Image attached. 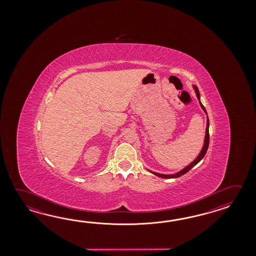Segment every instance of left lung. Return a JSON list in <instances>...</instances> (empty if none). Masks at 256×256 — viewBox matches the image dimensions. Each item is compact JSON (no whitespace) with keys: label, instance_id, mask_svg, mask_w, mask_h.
Here are the masks:
<instances>
[{"label":"left lung","instance_id":"left-lung-1","mask_svg":"<svg viewBox=\"0 0 256 256\" xmlns=\"http://www.w3.org/2000/svg\"><path fill=\"white\" fill-rule=\"evenodd\" d=\"M195 92H196V95L198 98L200 100V92H198V88L195 86ZM200 106H202V109L205 110V112L207 114V112H206V109H205V107L202 105V102H200ZM208 120L207 122V129H206V136H205V142H204V146L202 148V152L200 154V156H198V158L192 162V163L190 164V166H188L186 168L183 169V170H181L180 172L178 173H176V174H158V173H154V172H152V174H156V176H160V178H180L181 176H183V174H185L186 173H188L190 170L194 166H196V164L198 163L200 160H202V158H204V156L206 154V152H207L208 147V144H210V132H208Z\"/></svg>","mask_w":256,"mask_h":256}]
</instances>
